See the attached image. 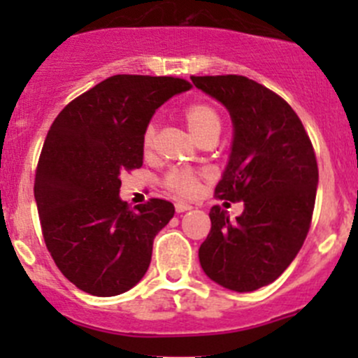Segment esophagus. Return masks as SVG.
<instances>
[{
	"label": "esophagus",
	"mask_w": 358,
	"mask_h": 358,
	"mask_svg": "<svg viewBox=\"0 0 358 358\" xmlns=\"http://www.w3.org/2000/svg\"><path fill=\"white\" fill-rule=\"evenodd\" d=\"M189 209H192V206L187 204V202H176L175 204L176 213H185V211H189Z\"/></svg>",
	"instance_id": "1"
}]
</instances>
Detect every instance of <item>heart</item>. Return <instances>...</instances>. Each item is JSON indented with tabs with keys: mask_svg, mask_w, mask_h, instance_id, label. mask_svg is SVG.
Instances as JSON below:
<instances>
[{
	"mask_svg": "<svg viewBox=\"0 0 358 358\" xmlns=\"http://www.w3.org/2000/svg\"><path fill=\"white\" fill-rule=\"evenodd\" d=\"M183 119L190 131L202 142L216 140L222 129V114L211 102H194L183 109ZM157 128L154 122H149L142 135V145L147 154L156 149ZM201 175L194 169L175 168L166 173L162 185L178 197H190L199 190Z\"/></svg>",
	"mask_w": 358,
	"mask_h": 358,
	"instance_id": "heart-1",
	"label": "heart"
}]
</instances>
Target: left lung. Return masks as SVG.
<instances>
[{"instance_id":"obj_1","label":"left lung","mask_w":358,"mask_h":358,"mask_svg":"<svg viewBox=\"0 0 358 358\" xmlns=\"http://www.w3.org/2000/svg\"><path fill=\"white\" fill-rule=\"evenodd\" d=\"M230 112L234 142L216 199L244 202L236 220L213 206L201 266L220 286H268L296 258L312 225L319 168L305 126L289 103L246 76H190Z\"/></svg>"}]
</instances>
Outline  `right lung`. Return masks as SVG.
<instances>
[{
  "label": "right lung",
  "mask_w": 358,
  "mask_h": 358,
  "mask_svg": "<svg viewBox=\"0 0 358 358\" xmlns=\"http://www.w3.org/2000/svg\"><path fill=\"white\" fill-rule=\"evenodd\" d=\"M190 88L171 76H110L50 126L34 197L46 248L78 289L115 296L145 275L175 206L149 199L129 209L119 199L121 175L143 164L142 135L157 107Z\"/></svg>",
  "instance_id": "add662e5"
}]
</instances>
